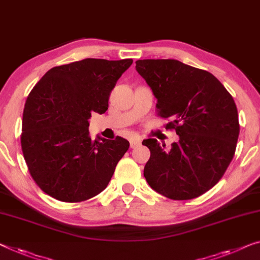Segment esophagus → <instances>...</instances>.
<instances>
[{
    "mask_svg": "<svg viewBox=\"0 0 260 260\" xmlns=\"http://www.w3.org/2000/svg\"><path fill=\"white\" fill-rule=\"evenodd\" d=\"M129 145L131 148H137L141 145V139L140 138H132L129 140Z\"/></svg>",
    "mask_w": 260,
    "mask_h": 260,
    "instance_id": "34e87169",
    "label": "esophagus"
}]
</instances>
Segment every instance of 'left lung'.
Returning a JSON list of instances; mask_svg holds the SVG:
<instances>
[{
  "label": "left lung",
  "mask_w": 260,
  "mask_h": 260,
  "mask_svg": "<svg viewBox=\"0 0 260 260\" xmlns=\"http://www.w3.org/2000/svg\"><path fill=\"white\" fill-rule=\"evenodd\" d=\"M135 69L156 98V111L170 118L179 141L170 148L155 139L143 176L172 200H191L211 189L229 167L239 135L237 107L210 72L176 59H140Z\"/></svg>",
  "instance_id": "1"
}]
</instances>
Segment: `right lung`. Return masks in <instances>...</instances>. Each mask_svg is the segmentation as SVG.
I'll return each mask as SVG.
<instances>
[{
    "instance_id": "1",
    "label": "right lung",
    "mask_w": 260,
    "mask_h": 260,
    "mask_svg": "<svg viewBox=\"0 0 260 260\" xmlns=\"http://www.w3.org/2000/svg\"><path fill=\"white\" fill-rule=\"evenodd\" d=\"M133 59L86 58L50 69L23 111L24 160L42 190L63 202H81L107 187L129 147L121 137L92 140L88 119L107 111L108 98Z\"/></svg>"
}]
</instances>
